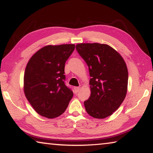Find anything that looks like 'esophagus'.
<instances>
[{
	"mask_svg": "<svg viewBox=\"0 0 153 153\" xmlns=\"http://www.w3.org/2000/svg\"><path fill=\"white\" fill-rule=\"evenodd\" d=\"M74 92L75 93H77V92H79L80 88L79 87H74Z\"/></svg>",
	"mask_w": 153,
	"mask_h": 153,
	"instance_id": "1",
	"label": "esophagus"
}]
</instances>
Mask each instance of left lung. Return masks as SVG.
I'll list each match as a JSON object with an SVG mask.
<instances>
[{
    "instance_id": "left-lung-1",
    "label": "left lung",
    "mask_w": 153,
    "mask_h": 153,
    "mask_svg": "<svg viewBox=\"0 0 153 153\" xmlns=\"http://www.w3.org/2000/svg\"><path fill=\"white\" fill-rule=\"evenodd\" d=\"M79 55L89 68L91 94L84 101L92 117L104 119L112 115L125 99L128 71L125 61L117 51L105 44L80 43Z\"/></svg>"
}]
</instances>
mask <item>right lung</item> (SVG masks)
I'll return each mask as SVG.
<instances>
[{
    "mask_svg": "<svg viewBox=\"0 0 153 153\" xmlns=\"http://www.w3.org/2000/svg\"><path fill=\"white\" fill-rule=\"evenodd\" d=\"M74 44L47 45L32 55L24 77L25 97L39 115L57 117L65 111L74 93L65 84V64Z\"/></svg>",
    "mask_w": 153,
    "mask_h": 153,
    "instance_id": "right-lung-1",
    "label": "right lung"
}]
</instances>
